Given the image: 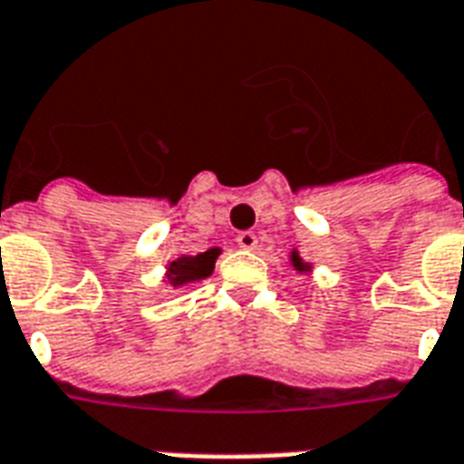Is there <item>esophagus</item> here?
I'll use <instances>...</instances> for the list:
<instances>
[{
    "label": "esophagus",
    "mask_w": 464,
    "mask_h": 464,
    "mask_svg": "<svg viewBox=\"0 0 464 464\" xmlns=\"http://www.w3.org/2000/svg\"><path fill=\"white\" fill-rule=\"evenodd\" d=\"M237 244H239L242 249L251 251V249H256L258 239H256V235H254V232H249V229H246V232H239V235H237Z\"/></svg>",
    "instance_id": "obj_1"
}]
</instances>
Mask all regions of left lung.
Listing matches in <instances>:
<instances>
[{
    "instance_id": "left-lung-1",
    "label": "left lung",
    "mask_w": 464,
    "mask_h": 464,
    "mask_svg": "<svg viewBox=\"0 0 464 464\" xmlns=\"http://www.w3.org/2000/svg\"><path fill=\"white\" fill-rule=\"evenodd\" d=\"M290 261H293V266H295L297 271H304V268H310V266L303 264V258L297 256V251H293V258H290Z\"/></svg>"
}]
</instances>
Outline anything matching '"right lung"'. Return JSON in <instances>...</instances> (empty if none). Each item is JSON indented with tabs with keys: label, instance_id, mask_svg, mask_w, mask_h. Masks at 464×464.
<instances>
[{
	"label": "right lung",
	"instance_id": "add662e5",
	"mask_svg": "<svg viewBox=\"0 0 464 464\" xmlns=\"http://www.w3.org/2000/svg\"><path fill=\"white\" fill-rule=\"evenodd\" d=\"M220 256V249H208L198 256H183L174 264H169L167 278L169 283L179 288L183 283H193L200 281V278H208L215 268V258Z\"/></svg>",
	"mask_w": 464,
	"mask_h": 464
}]
</instances>
